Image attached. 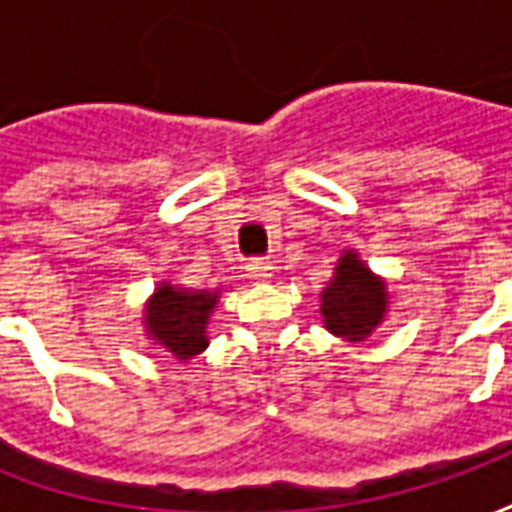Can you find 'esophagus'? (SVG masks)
<instances>
[{"label": "esophagus", "instance_id": "1", "mask_svg": "<svg viewBox=\"0 0 512 512\" xmlns=\"http://www.w3.org/2000/svg\"><path fill=\"white\" fill-rule=\"evenodd\" d=\"M246 271H249V279H255V282H266V279H271L274 266H271L268 260H252V263L246 266Z\"/></svg>", "mask_w": 512, "mask_h": 512}]
</instances>
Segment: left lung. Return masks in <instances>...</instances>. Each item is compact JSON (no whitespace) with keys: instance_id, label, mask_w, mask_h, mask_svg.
Returning a JSON list of instances; mask_svg holds the SVG:
<instances>
[{"instance_id":"8db88e82","label":"left lung","mask_w":512,"mask_h":512,"mask_svg":"<svg viewBox=\"0 0 512 512\" xmlns=\"http://www.w3.org/2000/svg\"><path fill=\"white\" fill-rule=\"evenodd\" d=\"M389 296L384 279L376 277L359 260L354 249H345L334 268V279L321 293V315L326 329L348 343H365L384 321Z\"/></svg>"}]
</instances>
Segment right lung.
Listing matches in <instances>:
<instances>
[{"label": "right lung", "mask_w": 512, "mask_h": 512, "mask_svg": "<svg viewBox=\"0 0 512 512\" xmlns=\"http://www.w3.org/2000/svg\"><path fill=\"white\" fill-rule=\"evenodd\" d=\"M219 301V290H189L161 282L145 307L147 337L164 354L189 362L208 348V321Z\"/></svg>", "instance_id": "1"}]
</instances>
